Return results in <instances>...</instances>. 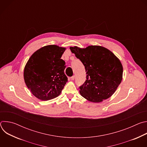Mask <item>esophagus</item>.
<instances>
[{"mask_svg":"<svg viewBox=\"0 0 147 147\" xmlns=\"http://www.w3.org/2000/svg\"><path fill=\"white\" fill-rule=\"evenodd\" d=\"M70 79H71V80H74L75 79V76H73L72 77H71Z\"/></svg>","mask_w":147,"mask_h":147,"instance_id":"34e87169","label":"esophagus"}]
</instances>
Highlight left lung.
Segmentation results:
<instances>
[{
	"label": "left lung",
	"instance_id": "left-lung-1",
	"mask_svg": "<svg viewBox=\"0 0 147 147\" xmlns=\"http://www.w3.org/2000/svg\"><path fill=\"white\" fill-rule=\"evenodd\" d=\"M70 49L87 71V80L80 87L81 95L95 103L111 97L122 80L123 66L120 60L111 51L100 46Z\"/></svg>",
	"mask_w": 147,
	"mask_h": 147
}]
</instances>
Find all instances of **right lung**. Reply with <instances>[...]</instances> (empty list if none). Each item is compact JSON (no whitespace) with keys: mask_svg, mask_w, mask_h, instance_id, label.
I'll return each instance as SVG.
<instances>
[{"mask_svg":"<svg viewBox=\"0 0 147 147\" xmlns=\"http://www.w3.org/2000/svg\"><path fill=\"white\" fill-rule=\"evenodd\" d=\"M66 48L47 45L35 52L24 70V81L38 99L48 100L58 96L67 82L65 61L61 59Z\"/></svg>","mask_w":147,"mask_h":147,"instance_id":"1","label":"right lung"}]
</instances>
